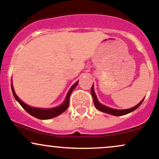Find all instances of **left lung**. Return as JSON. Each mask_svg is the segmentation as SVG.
Returning a JSON list of instances; mask_svg holds the SVG:
<instances>
[{
  "label": "left lung",
  "mask_w": 159,
  "mask_h": 159,
  "mask_svg": "<svg viewBox=\"0 0 159 159\" xmlns=\"http://www.w3.org/2000/svg\"><path fill=\"white\" fill-rule=\"evenodd\" d=\"M90 93L92 94V97H93V103L95 107L97 108V109L99 111H102V112L107 113V114L109 115H112V116H124V115L128 114V113L131 112L134 110L137 109L139 106L141 105V103L143 102V99L139 103L137 104V106H135L133 108H130V109H111V108L107 107V106L102 105L101 103H99L98 99L97 98V96H96L95 92L93 90V85L92 86L91 89H90Z\"/></svg>",
  "instance_id": "8db88e82"
}]
</instances>
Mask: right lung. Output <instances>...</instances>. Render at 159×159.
Wrapping results in <instances>:
<instances>
[{
    "label": "right lung",
    "mask_w": 159,
    "mask_h": 159,
    "mask_svg": "<svg viewBox=\"0 0 159 159\" xmlns=\"http://www.w3.org/2000/svg\"><path fill=\"white\" fill-rule=\"evenodd\" d=\"M78 84V81H77L75 84H74L71 86L70 90L68 92L65 101H64L63 103H62V105L55 108H51V109H41V108H34L28 106L27 104H25V102H22V101L17 97L14 91V88H13V85H11V88L12 92H13V96H14L15 99H16V101H18V102L20 104L21 106H22L29 114L35 117V118H38V119H50V118H53L54 117H57L59 115L62 114V112H64V111L68 109L69 105V97H70L71 92H72L73 90L76 88Z\"/></svg>",
    "instance_id": "right-lung-1"
}]
</instances>
